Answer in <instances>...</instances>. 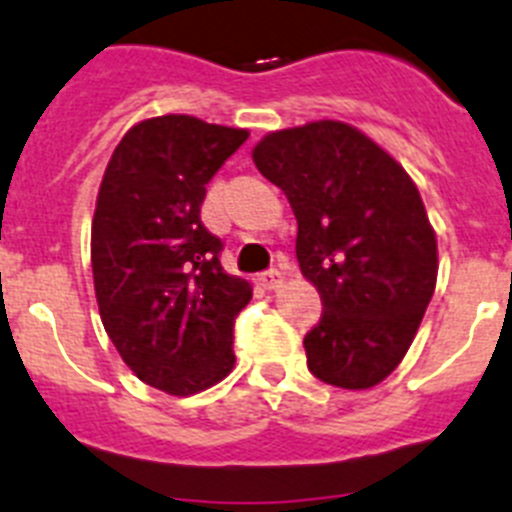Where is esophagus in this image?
I'll list each match as a JSON object with an SVG mask.
<instances>
[{
  "label": "esophagus",
  "instance_id": "34e87169",
  "mask_svg": "<svg viewBox=\"0 0 512 512\" xmlns=\"http://www.w3.org/2000/svg\"><path fill=\"white\" fill-rule=\"evenodd\" d=\"M260 286L262 288H268V291H278V288L286 283V275L281 273V270H268V273H260Z\"/></svg>",
  "mask_w": 512,
  "mask_h": 512
}]
</instances>
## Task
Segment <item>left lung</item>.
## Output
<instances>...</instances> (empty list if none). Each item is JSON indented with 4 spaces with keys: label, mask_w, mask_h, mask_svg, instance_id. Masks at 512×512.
<instances>
[{
    "label": "left lung",
    "mask_w": 512,
    "mask_h": 512,
    "mask_svg": "<svg viewBox=\"0 0 512 512\" xmlns=\"http://www.w3.org/2000/svg\"><path fill=\"white\" fill-rule=\"evenodd\" d=\"M299 221L301 275L322 317L306 363L340 389L381 384L410 350L438 281V242L420 190L371 136L342 121L270 131L252 149Z\"/></svg>",
    "instance_id": "obj_1"
}]
</instances>
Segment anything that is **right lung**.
<instances>
[{"instance_id": "1", "label": "right lung", "mask_w": 512, "mask_h": 512, "mask_svg": "<svg viewBox=\"0 0 512 512\" xmlns=\"http://www.w3.org/2000/svg\"><path fill=\"white\" fill-rule=\"evenodd\" d=\"M247 128L144 118L115 146L92 216V278L105 332L144 384L190 397L234 368L231 327L252 299L201 224L206 185Z\"/></svg>"}]
</instances>
